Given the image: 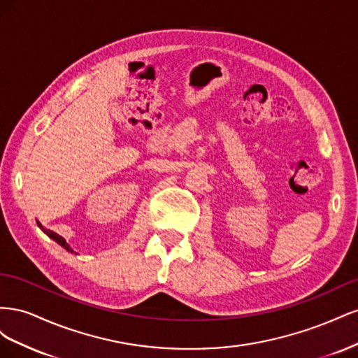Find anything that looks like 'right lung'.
Here are the masks:
<instances>
[{
	"label": "right lung",
	"mask_w": 358,
	"mask_h": 358,
	"mask_svg": "<svg viewBox=\"0 0 358 358\" xmlns=\"http://www.w3.org/2000/svg\"><path fill=\"white\" fill-rule=\"evenodd\" d=\"M38 224V227H40V229L43 230V231H45L49 237H50V239H53V241H55L57 243H59L62 248H66L67 249V251H70V252H73V249L69 246V243L66 242V241H64L62 239V237L59 236V234H57V233H53V231H50V230H46V229H43V225L40 224V222H37Z\"/></svg>",
	"instance_id": "right-lung-1"
}]
</instances>
